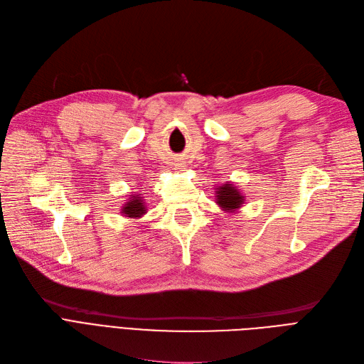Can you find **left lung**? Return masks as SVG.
Here are the masks:
<instances>
[{
  "mask_svg": "<svg viewBox=\"0 0 364 364\" xmlns=\"http://www.w3.org/2000/svg\"><path fill=\"white\" fill-rule=\"evenodd\" d=\"M216 203L223 212H235L245 204V196L241 194L237 186L227 182L216 188Z\"/></svg>",
  "mask_w": 364,
  "mask_h": 364,
  "instance_id": "1",
  "label": "left lung"
}]
</instances>
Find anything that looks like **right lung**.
Wrapping results in <instances>:
<instances>
[{"label": "right lung", "instance_id": "add662e5", "mask_svg": "<svg viewBox=\"0 0 364 364\" xmlns=\"http://www.w3.org/2000/svg\"><path fill=\"white\" fill-rule=\"evenodd\" d=\"M121 213H123L127 218H133V219H137V218H141L142 215H145L146 209H145V204H144V197L136 196V194L130 196V198L123 205V209H121Z\"/></svg>", "mask_w": 364, "mask_h": 364}]
</instances>
